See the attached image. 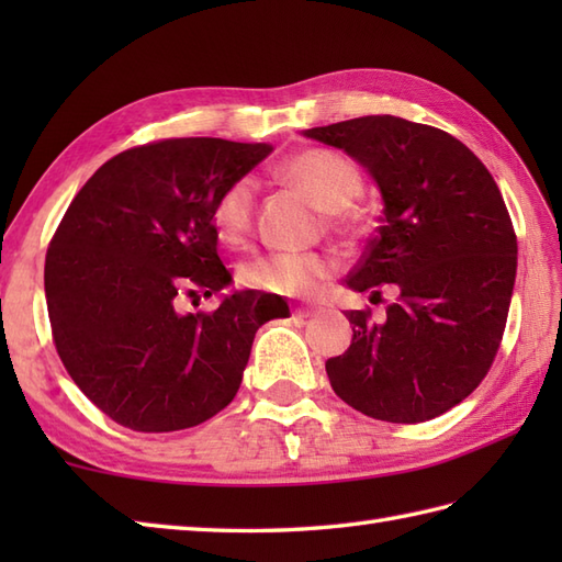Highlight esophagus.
Returning <instances> with one entry per match:
<instances>
[{"label": "esophagus", "mask_w": 562, "mask_h": 562, "mask_svg": "<svg viewBox=\"0 0 562 562\" xmlns=\"http://www.w3.org/2000/svg\"><path fill=\"white\" fill-rule=\"evenodd\" d=\"M296 318H308V316H316L318 314V306H296L292 312Z\"/></svg>", "instance_id": "obj_1"}]
</instances>
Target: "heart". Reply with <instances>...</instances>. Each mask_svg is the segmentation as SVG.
<instances>
[{"label": "heart", "instance_id": "1", "mask_svg": "<svg viewBox=\"0 0 562 562\" xmlns=\"http://www.w3.org/2000/svg\"><path fill=\"white\" fill-rule=\"evenodd\" d=\"M284 181L314 202L318 210L340 217L362 195L364 181L357 166L342 154L330 149H304L284 161L280 169ZM256 212L254 178H236L217 195L212 205V226L226 246H241ZM333 260L318 254H270L244 262L238 280L250 290L268 294L304 296L312 294L333 272Z\"/></svg>", "mask_w": 562, "mask_h": 562}]
</instances>
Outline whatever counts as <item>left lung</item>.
Wrapping results in <instances>:
<instances>
[{
	"label": "left lung",
	"instance_id": "left-lung-1",
	"mask_svg": "<svg viewBox=\"0 0 562 562\" xmlns=\"http://www.w3.org/2000/svg\"><path fill=\"white\" fill-rule=\"evenodd\" d=\"M306 137L348 151L374 176L384 220L345 284H391L384 324L348 312L350 348L326 362L333 391L369 417L425 423L471 396L503 342L517 234L475 154L432 125L364 115Z\"/></svg>",
	"mask_w": 562,
	"mask_h": 562
}]
</instances>
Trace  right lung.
Segmentation results:
<instances>
[{"label":"right lung","instance_id":"obj_1","mask_svg":"<svg viewBox=\"0 0 562 562\" xmlns=\"http://www.w3.org/2000/svg\"><path fill=\"white\" fill-rule=\"evenodd\" d=\"M272 151L220 137L125 149L93 173L50 238L45 300L55 350L101 413L135 432L210 420L241 386L268 302L234 292L214 312L183 296L232 282L212 205Z\"/></svg>","mask_w":562,"mask_h":562}]
</instances>
